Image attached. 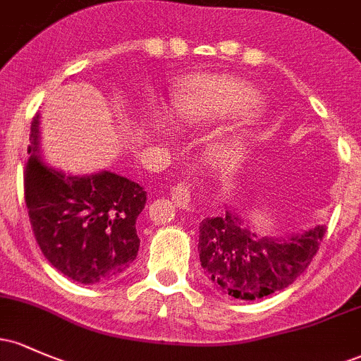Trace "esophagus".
I'll use <instances>...</instances> for the list:
<instances>
[{
	"mask_svg": "<svg viewBox=\"0 0 361 361\" xmlns=\"http://www.w3.org/2000/svg\"><path fill=\"white\" fill-rule=\"evenodd\" d=\"M173 202L176 207L180 209H187V211H190L192 209V193H190V188L188 185L185 183H180L176 185V187L173 188Z\"/></svg>",
	"mask_w": 361,
	"mask_h": 361,
	"instance_id": "1",
	"label": "esophagus"
}]
</instances>
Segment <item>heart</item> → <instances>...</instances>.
I'll list each match as a JSON object with an SVG mask.
<instances>
[{
  "mask_svg": "<svg viewBox=\"0 0 361 361\" xmlns=\"http://www.w3.org/2000/svg\"><path fill=\"white\" fill-rule=\"evenodd\" d=\"M262 96L250 84L235 77L211 75L192 82L174 99V111L183 123L207 121L224 114L253 113Z\"/></svg>",
  "mask_w": 361,
  "mask_h": 361,
  "instance_id": "1",
  "label": "heart"
}]
</instances>
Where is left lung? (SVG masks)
<instances>
[{
  "label": "left lung",
  "instance_id": "obj_1",
  "mask_svg": "<svg viewBox=\"0 0 361 361\" xmlns=\"http://www.w3.org/2000/svg\"><path fill=\"white\" fill-rule=\"evenodd\" d=\"M326 226L274 238L260 236L235 209L199 226L200 265L209 279L236 300H257L284 290L303 274L319 250Z\"/></svg>",
  "mask_w": 361,
  "mask_h": 361
}]
</instances>
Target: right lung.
<instances>
[{"mask_svg":"<svg viewBox=\"0 0 361 361\" xmlns=\"http://www.w3.org/2000/svg\"><path fill=\"white\" fill-rule=\"evenodd\" d=\"M41 116L30 126L25 204L47 262L80 284L113 279L137 259L147 192L111 171L66 174L42 159Z\"/></svg>","mask_w":361,"mask_h":361,"instance_id":"1","label":"right lung"}]
</instances>
